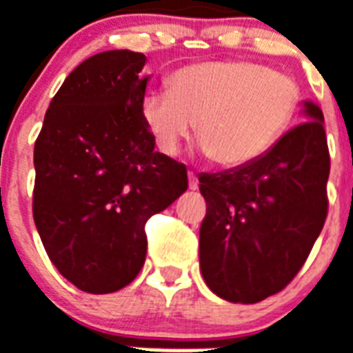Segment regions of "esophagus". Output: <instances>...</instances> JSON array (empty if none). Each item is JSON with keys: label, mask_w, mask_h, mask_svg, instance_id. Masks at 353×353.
Returning a JSON list of instances; mask_svg holds the SVG:
<instances>
[{"label": "esophagus", "mask_w": 353, "mask_h": 353, "mask_svg": "<svg viewBox=\"0 0 353 353\" xmlns=\"http://www.w3.org/2000/svg\"><path fill=\"white\" fill-rule=\"evenodd\" d=\"M188 186H190V190H197L199 188V181H197V176L194 172H188Z\"/></svg>", "instance_id": "obj_1"}]
</instances>
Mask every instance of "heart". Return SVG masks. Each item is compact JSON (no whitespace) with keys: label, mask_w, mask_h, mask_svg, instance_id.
I'll return each instance as SVG.
<instances>
[{"label":"heart","mask_w":353,"mask_h":353,"mask_svg":"<svg viewBox=\"0 0 353 353\" xmlns=\"http://www.w3.org/2000/svg\"><path fill=\"white\" fill-rule=\"evenodd\" d=\"M299 107L301 87L294 77L228 59L179 68L170 90L145 96L141 114L167 156H176L196 123L206 156L221 167H241L288 130Z\"/></svg>","instance_id":"b5f03b06"}]
</instances>
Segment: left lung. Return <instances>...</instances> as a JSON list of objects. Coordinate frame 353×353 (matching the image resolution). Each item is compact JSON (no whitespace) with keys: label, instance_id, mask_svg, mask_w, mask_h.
I'll use <instances>...</instances> for the list:
<instances>
[{"label":"left lung","instance_id":"1","mask_svg":"<svg viewBox=\"0 0 353 353\" xmlns=\"http://www.w3.org/2000/svg\"><path fill=\"white\" fill-rule=\"evenodd\" d=\"M301 123L254 161L201 174L206 216L199 265L214 294L252 305L281 292L319 237L328 197L330 154L323 112L305 101Z\"/></svg>","mask_w":353,"mask_h":353}]
</instances>
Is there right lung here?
<instances>
[{
	"label": "right lung",
	"mask_w": 353,
	"mask_h": 353,
	"mask_svg": "<svg viewBox=\"0 0 353 353\" xmlns=\"http://www.w3.org/2000/svg\"><path fill=\"white\" fill-rule=\"evenodd\" d=\"M147 57L108 50L68 74L34 145L32 214L59 274L110 294L145 265V225L188 188L186 167L154 150L143 121Z\"/></svg>",
	"instance_id": "1"
}]
</instances>
